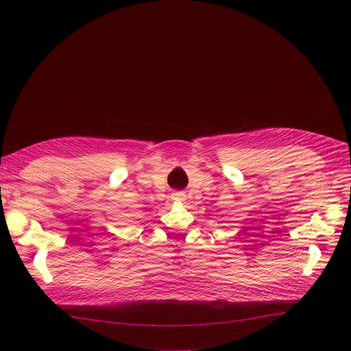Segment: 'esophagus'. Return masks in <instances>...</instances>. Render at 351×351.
I'll return each instance as SVG.
<instances>
[{"label":"esophagus","instance_id":"1","mask_svg":"<svg viewBox=\"0 0 351 351\" xmlns=\"http://www.w3.org/2000/svg\"><path fill=\"white\" fill-rule=\"evenodd\" d=\"M173 199H174V200H178V202H183V200L186 199V196H184V193H182V192H176V193H173Z\"/></svg>","mask_w":351,"mask_h":351}]
</instances>
